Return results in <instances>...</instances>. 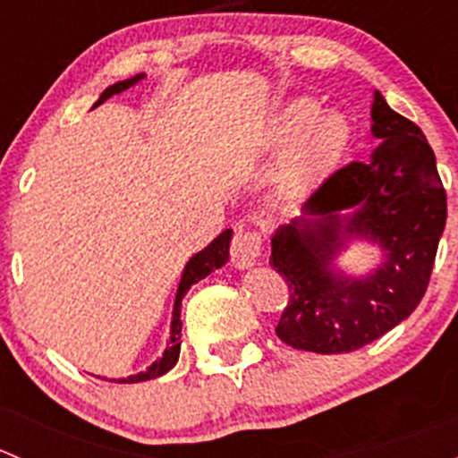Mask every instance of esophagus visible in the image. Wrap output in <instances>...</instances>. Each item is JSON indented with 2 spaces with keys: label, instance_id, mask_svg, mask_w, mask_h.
I'll return each instance as SVG.
<instances>
[{
  "label": "esophagus",
  "instance_id": "obj_1",
  "mask_svg": "<svg viewBox=\"0 0 458 458\" xmlns=\"http://www.w3.org/2000/svg\"><path fill=\"white\" fill-rule=\"evenodd\" d=\"M259 255H261V237H259V233L239 224L237 230H234L233 248H230L233 266L239 267V270H248V267L255 266Z\"/></svg>",
  "mask_w": 458,
  "mask_h": 458
}]
</instances>
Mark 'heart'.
<instances>
[{
    "mask_svg": "<svg viewBox=\"0 0 458 458\" xmlns=\"http://www.w3.org/2000/svg\"><path fill=\"white\" fill-rule=\"evenodd\" d=\"M293 140L281 164L279 186L288 195H301L336 168L350 143V126L341 114L321 113V106L310 97H297L272 114L263 132L267 146Z\"/></svg>",
    "mask_w": 458,
    "mask_h": 458,
    "instance_id": "heart-1",
    "label": "heart"
}]
</instances>
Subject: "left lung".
<instances>
[{"label":"left lung","instance_id":"8db88e82","mask_svg":"<svg viewBox=\"0 0 458 458\" xmlns=\"http://www.w3.org/2000/svg\"><path fill=\"white\" fill-rule=\"evenodd\" d=\"M368 161L332 173L303 203V215L272 237L270 266L285 279L288 306L275 332L284 344L344 354L372 344L414 312L426 294L447 199L421 128L374 92ZM352 238L377 242L384 261L348 277L331 261Z\"/></svg>","mask_w":458,"mask_h":458}]
</instances>
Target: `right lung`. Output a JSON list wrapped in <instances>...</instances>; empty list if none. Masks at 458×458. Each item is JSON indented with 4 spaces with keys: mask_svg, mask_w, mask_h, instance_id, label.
<instances>
[{
    "mask_svg": "<svg viewBox=\"0 0 458 458\" xmlns=\"http://www.w3.org/2000/svg\"><path fill=\"white\" fill-rule=\"evenodd\" d=\"M143 77L146 75L140 72V75L131 77V80H123V81H117V84L108 86L104 92H101V97L97 99V104L92 106V108L104 104L108 97L119 95V92L128 90L131 86L140 84ZM230 239H233V230H224L215 242L208 243V246L203 248L201 252H197L195 257H191V261H188L186 267H183V275H182V281H179L177 297H174V306H173V323H170L168 348L164 350V354H161V357L157 359L146 372L132 374V377H126V378H110V381H117V383L150 381V378H157L161 377V374L173 370L174 363H177L179 359V350H182V299L186 297V293L197 284V281L206 279V276L210 275V272H215L216 267L225 266V261H228V255H230Z\"/></svg>",
    "mask_w": 458,
    "mask_h": 458,
    "instance_id": "obj_1",
    "label": "right lung"
}]
</instances>
